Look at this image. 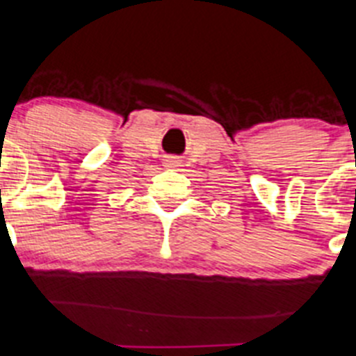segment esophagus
I'll return each instance as SVG.
<instances>
[{"label":"esophagus","instance_id":"esophagus-1","mask_svg":"<svg viewBox=\"0 0 356 356\" xmlns=\"http://www.w3.org/2000/svg\"><path fill=\"white\" fill-rule=\"evenodd\" d=\"M168 165H175V161H174V159H170V163H168Z\"/></svg>","mask_w":356,"mask_h":356}]
</instances>
